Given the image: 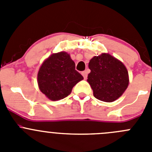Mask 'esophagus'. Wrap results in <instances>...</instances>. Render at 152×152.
Segmentation results:
<instances>
[{
	"label": "esophagus",
	"instance_id": "1",
	"mask_svg": "<svg viewBox=\"0 0 152 152\" xmlns=\"http://www.w3.org/2000/svg\"><path fill=\"white\" fill-rule=\"evenodd\" d=\"M82 75H83V77H84V79L87 78V77H88V70H85L84 72H83L82 73Z\"/></svg>",
	"mask_w": 152,
	"mask_h": 152
}]
</instances>
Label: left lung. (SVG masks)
<instances>
[{
    "mask_svg": "<svg viewBox=\"0 0 152 152\" xmlns=\"http://www.w3.org/2000/svg\"><path fill=\"white\" fill-rule=\"evenodd\" d=\"M88 67L91 73L88 82L98 100L107 103L115 101L128 88L129 79L126 66L109 53L93 57Z\"/></svg>",
    "mask_w": 152,
    "mask_h": 152,
    "instance_id": "obj_1",
    "label": "left lung"
}]
</instances>
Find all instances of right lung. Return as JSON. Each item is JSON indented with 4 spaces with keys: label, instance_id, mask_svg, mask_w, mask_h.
Here are the masks:
<instances>
[{
    "label": "right lung",
    "instance_id": "add662e5",
    "mask_svg": "<svg viewBox=\"0 0 152 152\" xmlns=\"http://www.w3.org/2000/svg\"><path fill=\"white\" fill-rule=\"evenodd\" d=\"M84 77L75 70V63L65 52L53 53L42 62L37 75L39 88L52 101L71 94L75 84Z\"/></svg>",
    "mask_w": 152,
    "mask_h": 152
}]
</instances>
